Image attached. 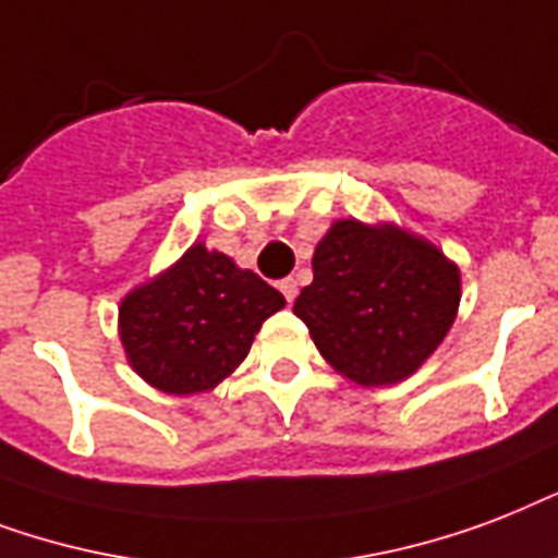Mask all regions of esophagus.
I'll use <instances>...</instances> for the list:
<instances>
[{
  "label": "esophagus",
  "mask_w": 558,
  "mask_h": 558,
  "mask_svg": "<svg viewBox=\"0 0 558 558\" xmlns=\"http://www.w3.org/2000/svg\"><path fill=\"white\" fill-rule=\"evenodd\" d=\"M279 291L284 293V300L288 302L296 300V291H300V288H296V279H282V282H279Z\"/></svg>",
  "instance_id": "obj_1"
}]
</instances>
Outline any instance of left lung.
Segmentation results:
<instances>
[{
  "instance_id": "obj_1",
  "label": "left lung",
  "mask_w": 558,
  "mask_h": 558,
  "mask_svg": "<svg viewBox=\"0 0 558 558\" xmlns=\"http://www.w3.org/2000/svg\"><path fill=\"white\" fill-rule=\"evenodd\" d=\"M293 314L319 355L361 387L404 381L434 355L460 308V267L396 223L335 220Z\"/></svg>"
}]
</instances>
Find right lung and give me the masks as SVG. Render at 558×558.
Instances as JSON below:
<instances>
[{"instance_id":"right-lung-1","label":"right lung","mask_w":558,"mask_h":558,"mask_svg":"<svg viewBox=\"0 0 558 558\" xmlns=\"http://www.w3.org/2000/svg\"><path fill=\"white\" fill-rule=\"evenodd\" d=\"M282 305V293L253 270L192 244L180 262L124 296L119 338L142 381L192 396L230 378L262 323Z\"/></svg>"}]
</instances>
